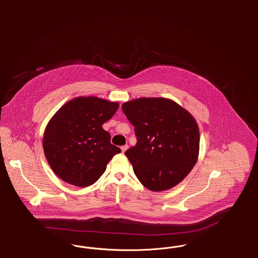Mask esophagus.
Masks as SVG:
<instances>
[{
	"mask_svg": "<svg viewBox=\"0 0 258 258\" xmlns=\"http://www.w3.org/2000/svg\"><path fill=\"white\" fill-rule=\"evenodd\" d=\"M127 148H128V146H127V145H124V146L121 147V150H122L123 153H124V152L127 150Z\"/></svg>",
	"mask_w": 258,
	"mask_h": 258,
	"instance_id": "obj_1",
	"label": "esophagus"
}]
</instances>
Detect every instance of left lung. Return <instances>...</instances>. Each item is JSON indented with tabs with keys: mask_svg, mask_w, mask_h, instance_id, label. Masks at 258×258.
Returning a JSON list of instances; mask_svg holds the SVG:
<instances>
[{
	"mask_svg": "<svg viewBox=\"0 0 258 258\" xmlns=\"http://www.w3.org/2000/svg\"><path fill=\"white\" fill-rule=\"evenodd\" d=\"M137 143L124 155L134 174L151 191H165L184 179L197 163L200 132L194 117L165 98H140L123 103Z\"/></svg>",
	"mask_w": 258,
	"mask_h": 258,
	"instance_id": "8db88e82",
	"label": "left lung"
}]
</instances>
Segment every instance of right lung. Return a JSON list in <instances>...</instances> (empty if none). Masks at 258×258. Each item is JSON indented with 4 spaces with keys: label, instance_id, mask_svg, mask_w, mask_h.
Masks as SVG:
<instances>
[{
    "label": "right lung",
    "instance_id": "obj_1",
    "mask_svg": "<svg viewBox=\"0 0 258 258\" xmlns=\"http://www.w3.org/2000/svg\"><path fill=\"white\" fill-rule=\"evenodd\" d=\"M119 103L97 97H78L63 104L46 126L43 149L55 175L79 187L92 185L120 148L103 128Z\"/></svg>",
    "mask_w": 258,
    "mask_h": 258
}]
</instances>
